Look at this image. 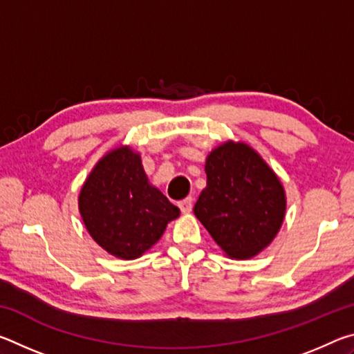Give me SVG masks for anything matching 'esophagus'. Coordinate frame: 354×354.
Segmentation results:
<instances>
[{
    "label": "esophagus",
    "instance_id": "1",
    "mask_svg": "<svg viewBox=\"0 0 354 354\" xmlns=\"http://www.w3.org/2000/svg\"><path fill=\"white\" fill-rule=\"evenodd\" d=\"M179 209H181L183 214H190L192 211V206H194V201H192V198H185L183 201H179Z\"/></svg>",
    "mask_w": 354,
    "mask_h": 354
}]
</instances>
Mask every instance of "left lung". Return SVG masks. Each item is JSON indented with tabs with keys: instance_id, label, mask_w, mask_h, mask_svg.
<instances>
[{
	"instance_id": "1",
	"label": "left lung",
	"mask_w": 354,
	"mask_h": 354,
	"mask_svg": "<svg viewBox=\"0 0 354 354\" xmlns=\"http://www.w3.org/2000/svg\"><path fill=\"white\" fill-rule=\"evenodd\" d=\"M205 171L195 217L231 259L259 254L286 217V190L277 173L248 143L234 140L207 154Z\"/></svg>"
}]
</instances>
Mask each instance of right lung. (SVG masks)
<instances>
[{
  "label": "right lung",
  "instance_id": "right-lung-1",
  "mask_svg": "<svg viewBox=\"0 0 354 354\" xmlns=\"http://www.w3.org/2000/svg\"><path fill=\"white\" fill-rule=\"evenodd\" d=\"M92 239L118 259H137L162 237L179 209L148 181L140 153L120 145L101 158L77 196Z\"/></svg>",
  "mask_w": 354,
  "mask_h": 354
}]
</instances>
